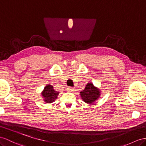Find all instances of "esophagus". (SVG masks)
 <instances>
[{"mask_svg":"<svg viewBox=\"0 0 146 146\" xmlns=\"http://www.w3.org/2000/svg\"><path fill=\"white\" fill-rule=\"evenodd\" d=\"M66 90L70 92H73L74 91V88H72V87H68L66 89Z\"/></svg>","mask_w":146,"mask_h":146,"instance_id":"esophagus-1","label":"esophagus"}]
</instances>
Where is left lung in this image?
<instances>
[{
	"label": "left lung",
	"mask_w": 146,
	"mask_h": 146,
	"mask_svg": "<svg viewBox=\"0 0 146 146\" xmlns=\"http://www.w3.org/2000/svg\"><path fill=\"white\" fill-rule=\"evenodd\" d=\"M80 94L84 102L88 104H92L98 99L100 96V92L99 89L94 87L93 84L91 83H88L84 90L80 92Z\"/></svg>",
	"instance_id": "obj_1"
}]
</instances>
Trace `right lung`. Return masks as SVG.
<instances>
[{"label": "right lung", "instance_id": "obj_1", "mask_svg": "<svg viewBox=\"0 0 146 146\" xmlns=\"http://www.w3.org/2000/svg\"><path fill=\"white\" fill-rule=\"evenodd\" d=\"M58 93V92L54 90V87L48 84L44 88V91L41 94L44 98V102L50 104L55 101V100L57 98Z\"/></svg>", "mask_w": 146, "mask_h": 146}]
</instances>
